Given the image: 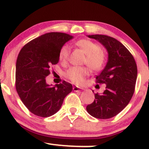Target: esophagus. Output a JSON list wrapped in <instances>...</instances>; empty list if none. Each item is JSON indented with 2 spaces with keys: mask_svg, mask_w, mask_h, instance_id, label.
I'll return each mask as SVG.
<instances>
[{
  "mask_svg": "<svg viewBox=\"0 0 149 149\" xmlns=\"http://www.w3.org/2000/svg\"><path fill=\"white\" fill-rule=\"evenodd\" d=\"M73 90H74V91H81V89H80L79 87H77V86H74V87H73Z\"/></svg>",
  "mask_w": 149,
  "mask_h": 149,
  "instance_id": "34e87169",
  "label": "esophagus"
}]
</instances>
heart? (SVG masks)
<instances>
[{
	"mask_svg": "<svg viewBox=\"0 0 149 149\" xmlns=\"http://www.w3.org/2000/svg\"><path fill=\"white\" fill-rule=\"evenodd\" d=\"M75 45L86 54L84 63L91 70L98 71L104 66L106 56L97 43L88 39H81L76 41ZM69 46L68 45H63L58 53L60 61L62 63L66 62L69 56ZM88 74V70L86 68L81 67H71L65 72V76L72 82L81 84Z\"/></svg>",
	"mask_w": 149,
	"mask_h": 149,
	"instance_id": "b5f03b06",
	"label": "heart"
}]
</instances>
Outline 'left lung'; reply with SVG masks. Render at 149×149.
I'll return each instance as SVG.
<instances>
[{"instance_id": "obj_1", "label": "left lung", "mask_w": 149, "mask_h": 149, "mask_svg": "<svg viewBox=\"0 0 149 149\" xmlns=\"http://www.w3.org/2000/svg\"><path fill=\"white\" fill-rule=\"evenodd\" d=\"M106 48L108 62L96 76V83L105 84L102 94L95 93L92 103L86 111L98 119H109L120 113L128 105L134 92L137 67L134 58L123 43L106 35H88Z\"/></svg>"}]
</instances>
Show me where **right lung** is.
Segmentation results:
<instances>
[{
    "instance_id": "1",
    "label": "right lung",
    "mask_w": 149,
    "mask_h": 149,
    "mask_svg": "<svg viewBox=\"0 0 149 149\" xmlns=\"http://www.w3.org/2000/svg\"><path fill=\"white\" fill-rule=\"evenodd\" d=\"M72 38L65 33H46L31 40L19 51L15 88L21 101L33 114L43 118L54 115L72 90L71 84L65 81L53 86L46 81L51 65L59 61L61 48Z\"/></svg>"
}]
</instances>
